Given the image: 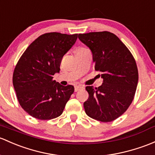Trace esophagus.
Segmentation results:
<instances>
[{"instance_id":"1","label":"esophagus","mask_w":155,"mask_h":155,"mask_svg":"<svg viewBox=\"0 0 155 155\" xmlns=\"http://www.w3.org/2000/svg\"><path fill=\"white\" fill-rule=\"evenodd\" d=\"M82 87H81V86L76 85V86H75L74 91H75V92H76V91H79V90H80V89H82Z\"/></svg>"}]
</instances>
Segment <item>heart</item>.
I'll return each instance as SVG.
<instances>
[{
  "label": "heart",
  "mask_w": 155,
  "mask_h": 155,
  "mask_svg": "<svg viewBox=\"0 0 155 155\" xmlns=\"http://www.w3.org/2000/svg\"><path fill=\"white\" fill-rule=\"evenodd\" d=\"M83 50V48H78V49H76V51H75V53H76V52H77V51H79V50Z\"/></svg>",
  "instance_id": "b5f03b06"
}]
</instances>
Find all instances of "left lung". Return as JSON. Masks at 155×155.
I'll list each match as a JSON object with an SVG mask.
<instances>
[{
  "label": "left lung",
  "instance_id": "left-lung-1",
  "mask_svg": "<svg viewBox=\"0 0 155 155\" xmlns=\"http://www.w3.org/2000/svg\"><path fill=\"white\" fill-rule=\"evenodd\" d=\"M78 37L90 48L95 70L103 79L99 87H86L89 97L84 102L85 113L99 121H113L133 101L138 82L136 61L126 46L111 32H89Z\"/></svg>",
  "mask_w": 155,
  "mask_h": 155
}]
</instances>
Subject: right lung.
Listing matches in <instances>:
<instances>
[{
  "label": "right lung",
  "instance_id": "obj_1",
  "mask_svg": "<svg viewBox=\"0 0 155 155\" xmlns=\"http://www.w3.org/2000/svg\"><path fill=\"white\" fill-rule=\"evenodd\" d=\"M78 34L49 32L27 48L16 64L12 83L22 108L38 120H51L62 114L74 92L73 85L53 80L63 56L73 46Z\"/></svg>",
  "mask_w": 155,
  "mask_h": 155
}]
</instances>
